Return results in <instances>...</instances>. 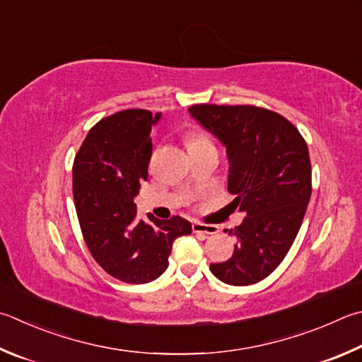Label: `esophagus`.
Listing matches in <instances>:
<instances>
[{"instance_id": "1", "label": "esophagus", "mask_w": 362, "mask_h": 362, "mask_svg": "<svg viewBox=\"0 0 362 362\" xmlns=\"http://www.w3.org/2000/svg\"><path fill=\"white\" fill-rule=\"evenodd\" d=\"M193 233L196 234H204V235H212L218 233V226H214V225H204V223L199 221H194L193 225Z\"/></svg>"}]
</instances>
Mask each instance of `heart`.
Instances as JSON below:
<instances>
[{
	"label": "heart",
	"instance_id": "b5f03b06",
	"mask_svg": "<svg viewBox=\"0 0 362 362\" xmlns=\"http://www.w3.org/2000/svg\"><path fill=\"white\" fill-rule=\"evenodd\" d=\"M187 144H188V148H198V147H207V146H212V142H210L206 136H202L199 133H192L187 137Z\"/></svg>",
	"mask_w": 362,
	"mask_h": 362
}]
</instances>
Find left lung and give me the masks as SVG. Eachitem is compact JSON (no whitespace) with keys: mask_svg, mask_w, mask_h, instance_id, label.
Returning <instances> with one entry per match:
<instances>
[{"mask_svg":"<svg viewBox=\"0 0 362 362\" xmlns=\"http://www.w3.org/2000/svg\"><path fill=\"white\" fill-rule=\"evenodd\" d=\"M188 112L226 148L231 204L247 215L229 231L238 239L233 256L210 272L228 285L258 284L284 261L304 220L312 194L307 144L285 117L262 107L196 104Z\"/></svg>","mask_w":362,"mask_h":362,"instance_id":"left-lung-1","label":"left lung"}]
</instances>
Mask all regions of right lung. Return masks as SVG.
Wrapping results in <instances>:
<instances>
[{
    "label": "right lung",
    "mask_w": 362,
    "mask_h": 362,
    "mask_svg": "<svg viewBox=\"0 0 362 362\" xmlns=\"http://www.w3.org/2000/svg\"><path fill=\"white\" fill-rule=\"evenodd\" d=\"M161 114L128 109L88 131L72 166V194L85 244L104 271L124 284H148L166 271L173 242L192 223L173 216L139 220L134 198L147 180L150 133Z\"/></svg>",
    "instance_id": "add662e5"
}]
</instances>
